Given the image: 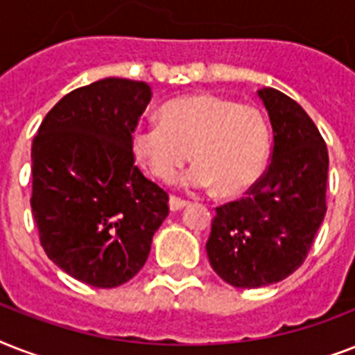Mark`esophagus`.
Segmentation results:
<instances>
[{"label":"esophagus","instance_id":"1","mask_svg":"<svg viewBox=\"0 0 355 355\" xmlns=\"http://www.w3.org/2000/svg\"><path fill=\"white\" fill-rule=\"evenodd\" d=\"M186 206H188V200L180 199V197H175V195L169 197V208H171V211L182 210V208H186Z\"/></svg>","mask_w":355,"mask_h":355}]
</instances>
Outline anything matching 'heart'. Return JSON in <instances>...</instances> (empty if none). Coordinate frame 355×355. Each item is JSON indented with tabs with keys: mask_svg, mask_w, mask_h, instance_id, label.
Instances as JSON below:
<instances>
[{
	"mask_svg": "<svg viewBox=\"0 0 355 355\" xmlns=\"http://www.w3.org/2000/svg\"><path fill=\"white\" fill-rule=\"evenodd\" d=\"M130 145L153 177L171 180L191 156L195 164L177 178V186L191 191L217 186L219 193L236 195L261 177L270 134L254 107L197 94L166 103L160 121L138 123Z\"/></svg>",
	"mask_w": 355,
	"mask_h": 355,
	"instance_id": "heart-1",
	"label": "heart"
}]
</instances>
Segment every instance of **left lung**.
<instances>
[{"label": "left lung", "instance_id": "left-lung-1", "mask_svg": "<svg viewBox=\"0 0 355 355\" xmlns=\"http://www.w3.org/2000/svg\"><path fill=\"white\" fill-rule=\"evenodd\" d=\"M272 127L263 177L239 200L216 208L206 243L223 280L254 289L284 280L304 263L326 214L328 149L297 101L275 88L258 90Z\"/></svg>", "mask_w": 355, "mask_h": 355}]
</instances>
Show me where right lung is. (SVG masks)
<instances>
[{
	"mask_svg": "<svg viewBox=\"0 0 355 355\" xmlns=\"http://www.w3.org/2000/svg\"><path fill=\"white\" fill-rule=\"evenodd\" d=\"M141 80L107 77L64 96L33 147L31 208L47 258L88 286L139 272L169 197L134 166L130 134L150 101Z\"/></svg>",
	"mask_w": 355,
	"mask_h": 355,
	"instance_id": "1",
	"label": "right lung"
}]
</instances>
